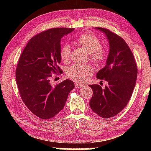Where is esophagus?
I'll use <instances>...</instances> for the list:
<instances>
[{"mask_svg": "<svg viewBox=\"0 0 151 151\" xmlns=\"http://www.w3.org/2000/svg\"><path fill=\"white\" fill-rule=\"evenodd\" d=\"M75 85V87H76V88H81V87H83V85H81V84L76 83Z\"/></svg>", "mask_w": 151, "mask_h": 151, "instance_id": "esophagus-1", "label": "esophagus"}]
</instances>
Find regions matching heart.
<instances>
[{
	"instance_id": "b5f03b06",
	"label": "heart",
	"mask_w": 151,
	"mask_h": 151,
	"mask_svg": "<svg viewBox=\"0 0 151 151\" xmlns=\"http://www.w3.org/2000/svg\"><path fill=\"white\" fill-rule=\"evenodd\" d=\"M76 42L87 51L90 60L96 66H103L108 58V52L101 46V40L92 33H84L76 38ZM71 55V47L64 44L60 50V57L64 63H68ZM93 68L88 65H73L67 70V76L74 81L83 83L93 74Z\"/></svg>"
}]
</instances>
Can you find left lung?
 I'll list each match as a JSON object with an SVG mask.
<instances>
[{
    "label": "left lung",
    "mask_w": 151,
    "mask_h": 151,
    "mask_svg": "<svg viewBox=\"0 0 151 151\" xmlns=\"http://www.w3.org/2000/svg\"><path fill=\"white\" fill-rule=\"evenodd\" d=\"M96 29L105 33L110 46L106 65L97 73L96 78L109 83L104 89L99 85H89L93 91L89 104L99 116L108 119L127 105L136 84L137 66L131 50L122 38L107 29Z\"/></svg>",
    "instance_id": "8db88e82"
}]
</instances>
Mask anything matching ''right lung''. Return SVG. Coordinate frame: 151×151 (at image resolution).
Returning a JSON list of instances; mask_svg holds the SVG:
<instances>
[{
	"instance_id": "1",
	"label": "right lung",
	"mask_w": 151,
	"mask_h": 151,
	"mask_svg": "<svg viewBox=\"0 0 151 151\" xmlns=\"http://www.w3.org/2000/svg\"><path fill=\"white\" fill-rule=\"evenodd\" d=\"M74 29L55 28L36 35L30 39L20 56L16 68V81L22 101L30 111L41 119L54 117L62 110L68 94L75 88L66 79L50 85L52 73H63L60 40Z\"/></svg>"
}]
</instances>
